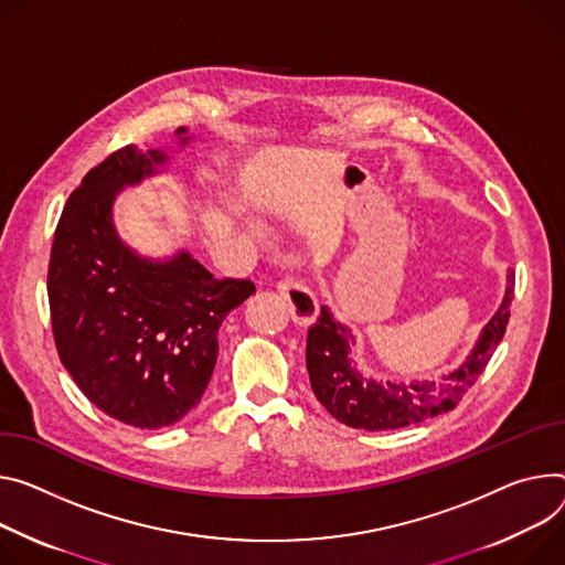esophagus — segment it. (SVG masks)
<instances>
[{"label": "esophagus", "instance_id": "obj_1", "mask_svg": "<svg viewBox=\"0 0 565 565\" xmlns=\"http://www.w3.org/2000/svg\"><path fill=\"white\" fill-rule=\"evenodd\" d=\"M277 290L284 295V299L288 301L290 306V313H292V320L299 322V324H309L316 320L318 311H320V303L316 299V295L306 288L301 281L297 279H281L277 284Z\"/></svg>", "mask_w": 565, "mask_h": 565}]
</instances>
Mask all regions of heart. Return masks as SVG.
Listing matches in <instances>:
<instances>
[{"mask_svg":"<svg viewBox=\"0 0 565 565\" xmlns=\"http://www.w3.org/2000/svg\"><path fill=\"white\" fill-rule=\"evenodd\" d=\"M249 230H254V232H259V227H256V225H249Z\"/></svg>","mask_w":565,"mask_h":565,"instance_id":"1","label":"heart"}]
</instances>
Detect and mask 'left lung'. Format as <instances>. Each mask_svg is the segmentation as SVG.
<instances>
[{
	"instance_id": "1",
	"label": "left lung",
	"mask_w": 565,
	"mask_h": 565,
	"mask_svg": "<svg viewBox=\"0 0 565 565\" xmlns=\"http://www.w3.org/2000/svg\"><path fill=\"white\" fill-rule=\"evenodd\" d=\"M511 299L514 273L509 270L502 303L484 324L467 361L437 381L415 383H379L358 372L349 358L355 344L351 329L333 318L329 306H322L306 338V370L313 394L340 424L363 430H396L448 413L491 361L509 322Z\"/></svg>"
}]
</instances>
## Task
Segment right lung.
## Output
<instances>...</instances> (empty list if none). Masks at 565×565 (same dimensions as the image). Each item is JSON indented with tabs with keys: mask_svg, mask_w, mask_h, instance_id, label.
<instances>
[{
	"mask_svg": "<svg viewBox=\"0 0 565 565\" xmlns=\"http://www.w3.org/2000/svg\"><path fill=\"white\" fill-rule=\"evenodd\" d=\"M175 137L191 139L186 128ZM167 162L164 150L130 143L94 167L61 214L46 275L61 363L98 409L141 430L173 426L200 403L218 329L254 292L247 279H216L186 249L148 259L121 241L117 195Z\"/></svg>",
	"mask_w": 565,
	"mask_h": 565,
	"instance_id": "right-lung-1",
	"label": "right lung"
}]
</instances>
